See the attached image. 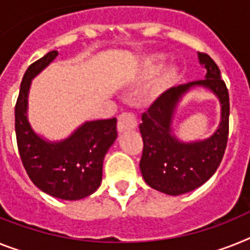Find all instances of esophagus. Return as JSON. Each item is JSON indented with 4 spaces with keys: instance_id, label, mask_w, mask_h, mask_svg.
Returning <instances> with one entry per match:
<instances>
[{
    "instance_id": "esophagus-1",
    "label": "esophagus",
    "mask_w": 250,
    "mask_h": 250,
    "mask_svg": "<svg viewBox=\"0 0 250 250\" xmlns=\"http://www.w3.org/2000/svg\"><path fill=\"white\" fill-rule=\"evenodd\" d=\"M137 127L135 114L132 113H122L118 117V132L123 133L125 131H131Z\"/></svg>"
}]
</instances>
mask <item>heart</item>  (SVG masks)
<instances>
[{"label":"heart","instance_id":"b5f03b06","mask_svg":"<svg viewBox=\"0 0 250 250\" xmlns=\"http://www.w3.org/2000/svg\"><path fill=\"white\" fill-rule=\"evenodd\" d=\"M161 58H163L161 56H156V54L147 56L142 61L141 66H140V75L141 76H150V75H152L154 71L159 68ZM178 76H179V70L174 64H169V66L159 68L154 74L152 79H151L147 89L145 90L144 98L146 100H154L161 93H164L167 87H170L177 81Z\"/></svg>","mask_w":250,"mask_h":250}]
</instances>
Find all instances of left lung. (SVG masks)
I'll use <instances>...</instances> for the list:
<instances>
[{
    "label": "left lung",
    "instance_id": "obj_1",
    "mask_svg": "<svg viewBox=\"0 0 250 250\" xmlns=\"http://www.w3.org/2000/svg\"><path fill=\"white\" fill-rule=\"evenodd\" d=\"M206 68L205 80L175 86L161 94L142 114L140 132L144 151L140 169L145 182L170 196L190 192L206 183L217 170L229 136V93L219 67L206 53H198ZM205 87L218 96L222 118L212 136L198 142H180L172 132V119L181 98L193 87Z\"/></svg>",
    "mask_w": 250,
    "mask_h": 250
}]
</instances>
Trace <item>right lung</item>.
<instances>
[{"label": "right lung", "instance_id": "1", "mask_svg": "<svg viewBox=\"0 0 250 250\" xmlns=\"http://www.w3.org/2000/svg\"><path fill=\"white\" fill-rule=\"evenodd\" d=\"M57 56V50H52L28 67L15 106V132L31 182L49 196L77 201L93 194L102 184L104 156L117 138V119L85 122L61 141H48L31 128L28 119L31 80Z\"/></svg>", "mask_w": 250, "mask_h": 250}]
</instances>
